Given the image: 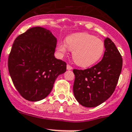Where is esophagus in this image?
I'll return each instance as SVG.
<instances>
[{
	"label": "esophagus",
	"mask_w": 132,
	"mask_h": 132,
	"mask_svg": "<svg viewBox=\"0 0 132 132\" xmlns=\"http://www.w3.org/2000/svg\"><path fill=\"white\" fill-rule=\"evenodd\" d=\"M72 69H73V67H72L70 65L67 64V69H68V70H71Z\"/></svg>",
	"instance_id": "34e87169"
}]
</instances>
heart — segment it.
<instances>
[{
    "instance_id": "obj_1",
    "label": "heart",
    "mask_w": 132,
    "mask_h": 132,
    "mask_svg": "<svg viewBox=\"0 0 132 132\" xmlns=\"http://www.w3.org/2000/svg\"><path fill=\"white\" fill-rule=\"evenodd\" d=\"M57 51L64 55L67 49L72 51V57L80 67H87L95 64L105 51L103 40L86 32L75 33L65 39V44L59 43Z\"/></svg>"
}]
</instances>
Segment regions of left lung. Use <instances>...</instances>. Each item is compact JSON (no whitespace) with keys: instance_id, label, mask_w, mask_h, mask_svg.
I'll use <instances>...</instances> for the list:
<instances>
[{"instance_id":"8db88e82","label":"left lung","mask_w":132,"mask_h":132,"mask_svg":"<svg viewBox=\"0 0 132 132\" xmlns=\"http://www.w3.org/2000/svg\"><path fill=\"white\" fill-rule=\"evenodd\" d=\"M105 51L101 61L84 70L74 69L73 93L83 106L93 108L106 101L114 92L122 69L121 55L112 40H104Z\"/></svg>"}]
</instances>
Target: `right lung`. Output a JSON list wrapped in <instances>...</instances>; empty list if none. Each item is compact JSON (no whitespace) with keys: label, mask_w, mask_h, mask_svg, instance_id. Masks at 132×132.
I'll return each mask as SVG.
<instances>
[{"label":"right lung","mask_w":132,"mask_h":132,"mask_svg":"<svg viewBox=\"0 0 132 132\" xmlns=\"http://www.w3.org/2000/svg\"><path fill=\"white\" fill-rule=\"evenodd\" d=\"M57 39L46 29L31 28L18 36L8 59L12 83L20 95L31 101L49 95L67 63L54 56Z\"/></svg>","instance_id":"add662e5"}]
</instances>
